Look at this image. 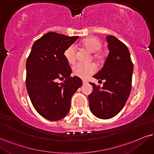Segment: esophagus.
Wrapping results in <instances>:
<instances>
[{
    "instance_id": "1",
    "label": "esophagus",
    "mask_w": 154,
    "mask_h": 154,
    "mask_svg": "<svg viewBox=\"0 0 154 154\" xmlns=\"http://www.w3.org/2000/svg\"><path fill=\"white\" fill-rule=\"evenodd\" d=\"M82 82H83V85H86V84H87V83H88V81H86L85 80H83Z\"/></svg>"
}]
</instances>
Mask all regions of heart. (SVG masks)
Wrapping results in <instances>:
<instances>
[{
    "mask_svg": "<svg viewBox=\"0 0 154 154\" xmlns=\"http://www.w3.org/2000/svg\"><path fill=\"white\" fill-rule=\"evenodd\" d=\"M81 46L86 49L88 52L94 54L93 58L95 60L99 61L103 58V55L100 50L102 48L101 41L98 38L94 36L88 37L83 39L81 42ZM64 57L68 64L73 65L76 60V48L74 45H71L68 47L64 51ZM73 73L75 76L81 79H86L91 75L96 72V67L93 64L90 65H82V64H76L72 68Z\"/></svg>",
    "mask_w": 154,
    "mask_h": 154,
    "instance_id": "b5f03b06",
    "label": "heart"
}]
</instances>
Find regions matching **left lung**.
<instances>
[{
	"instance_id": "left-lung-1",
	"label": "left lung",
	"mask_w": 154,
	"mask_h": 154,
	"mask_svg": "<svg viewBox=\"0 0 154 154\" xmlns=\"http://www.w3.org/2000/svg\"><path fill=\"white\" fill-rule=\"evenodd\" d=\"M109 54L103 68L94 78L104 81L102 88L94 83L88 96L89 108L95 116L109 119L120 112L126 104L131 90L133 63L130 52L124 43L113 35L106 36Z\"/></svg>"
}]
</instances>
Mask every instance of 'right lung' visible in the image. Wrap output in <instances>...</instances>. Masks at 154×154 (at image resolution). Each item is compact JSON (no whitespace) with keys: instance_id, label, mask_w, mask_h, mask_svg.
Here are the masks:
<instances>
[{"instance_id":"obj_1","label":"right lung","mask_w":154,"mask_h":154,"mask_svg":"<svg viewBox=\"0 0 154 154\" xmlns=\"http://www.w3.org/2000/svg\"><path fill=\"white\" fill-rule=\"evenodd\" d=\"M79 38L49 32L33 43L26 60V88L34 109L50 121L64 118L71 108L72 96L82 86L71 68L64 51ZM64 82L57 83L58 79Z\"/></svg>"}]
</instances>
